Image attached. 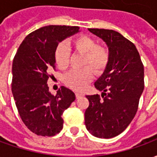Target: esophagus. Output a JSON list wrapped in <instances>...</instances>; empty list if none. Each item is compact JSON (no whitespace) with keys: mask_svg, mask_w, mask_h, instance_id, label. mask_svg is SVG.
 <instances>
[{"mask_svg":"<svg viewBox=\"0 0 157 157\" xmlns=\"http://www.w3.org/2000/svg\"><path fill=\"white\" fill-rule=\"evenodd\" d=\"M82 96H83V94H82V93H80V92H75V97H76V98H81Z\"/></svg>","mask_w":157,"mask_h":157,"instance_id":"esophagus-1","label":"esophagus"}]
</instances>
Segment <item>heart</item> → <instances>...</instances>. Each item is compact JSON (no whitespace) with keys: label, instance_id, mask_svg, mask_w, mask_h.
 <instances>
[{"label":"heart","instance_id":"heart-1","mask_svg":"<svg viewBox=\"0 0 157 157\" xmlns=\"http://www.w3.org/2000/svg\"><path fill=\"white\" fill-rule=\"evenodd\" d=\"M76 51L84 54V68L71 70L64 75L65 85L74 90H82L93 77V71L98 75L103 73L110 61L109 49L102 45H98L97 42L88 36L77 37L71 44ZM70 50L65 43L59 44L55 51V59L59 68L65 69L69 65Z\"/></svg>","mask_w":157,"mask_h":157}]
</instances>
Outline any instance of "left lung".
<instances>
[{
    "label": "left lung",
    "instance_id": "8db88e82",
    "mask_svg": "<svg viewBox=\"0 0 157 157\" xmlns=\"http://www.w3.org/2000/svg\"><path fill=\"white\" fill-rule=\"evenodd\" d=\"M106 42L110 61L95 82L98 94L86 96V129L96 137H115L131 123L138 110L144 90V65L135 45L119 33L109 29H89Z\"/></svg>",
    "mask_w": 157,
    "mask_h": 157
}]
</instances>
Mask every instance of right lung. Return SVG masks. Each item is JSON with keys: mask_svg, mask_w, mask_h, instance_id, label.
I'll return each instance as SVG.
<instances>
[{"mask_svg": "<svg viewBox=\"0 0 157 157\" xmlns=\"http://www.w3.org/2000/svg\"><path fill=\"white\" fill-rule=\"evenodd\" d=\"M76 26L49 25L37 29L19 46L12 63V92L22 122L30 131L54 136L63 128V113L75 99L71 90L61 86L52 95L47 84L55 70L59 43L79 32Z\"/></svg>", "mask_w": 157, "mask_h": 157, "instance_id": "add662e5", "label": "right lung"}]
</instances>
